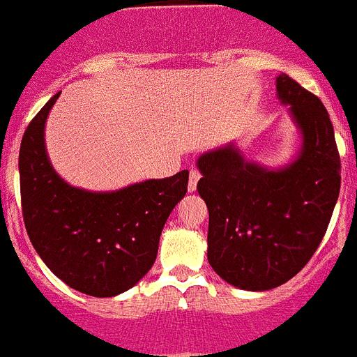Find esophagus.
<instances>
[{
    "mask_svg": "<svg viewBox=\"0 0 357 357\" xmlns=\"http://www.w3.org/2000/svg\"><path fill=\"white\" fill-rule=\"evenodd\" d=\"M201 179V172L197 169H192L190 171V178H188V192H195L197 190V183Z\"/></svg>",
    "mask_w": 357,
    "mask_h": 357,
    "instance_id": "34e87169",
    "label": "esophagus"
}]
</instances>
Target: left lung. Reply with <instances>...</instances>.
I'll use <instances>...</instances> for the list:
<instances>
[{
  "label": "left lung",
  "instance_id": "obj_1",
  "mask_svg": "<svg viewBox=\"0 0 357 357\" xmlns=\"http://www.w3.org/2000/svg\"><path fill=\"white\" fill-rule=\"evenodd\" d=\"M303 135L297 158L281 169L247 162L234 144L199 156V195L210 213L208 261L240 290L281 287L319 249L340 194V155L329 114L288 75L275 79Z\"/></svg>",
  "mask_w": 357,
  "mask_h": 357
}]
</instances>
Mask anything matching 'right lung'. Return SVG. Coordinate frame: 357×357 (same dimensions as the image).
Instances as JSON below:
<instances>
[{"label":"right lung","instance_id":"right-lung-1","mask_svg":"<svg viewBox=\"0 0 357 357\" xmlns=\"http://www.w3.org/2000/svg\"><path fill=\"white\" fill-rule=\"evenodd\" d=\"M60 94L40 108L19 151L22 218L37 255L70 288L115 297L155 263L160 234L185 197L188 171L114 192H89L63 181L51 165L44 126Z\"/></svg>","mask_w":357,"mask_h":357}]
</instances>
